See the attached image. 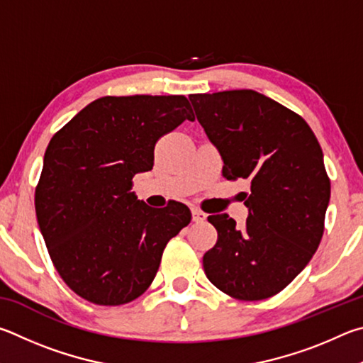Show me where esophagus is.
Masks as SVG:
<instances>
[{
  "label": "esophagus",
  "instance_id": "esophagus-1",
  "mask_svg": "<svg viewBox=\"0 0 363 363\" xmlns=\"http://www.w3.org/2000/svg\"><path fill=\"white\" fill-rule=\"evenodd\" d=\"M191 213H193V221H196V223H199V221H204L206 220V217L207 215L202 212V211H199V208H191Z\"/></svg>",
  "mask_w": 363,
  "mask_h": 363
}]
</instances>
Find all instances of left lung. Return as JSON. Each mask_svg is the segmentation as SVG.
Instances as JSON below:
<instances>
[{"mask_svg": "<svg viewBox=\"0 0 363 363\" xmlns=\"http://www.w3.org/2000/svg\"><path fill=\"white\" fill-rule=\"evenodd\" d=\"M189 100L223 159V177L250 182L244 228L226 213L208 217L218 239L202 258L206 276L236 300H266L306 268L320 244L330 201L322 148L300 114L250 89Z\"/></svg>", "mask_w": 363, "mask_h": 363, "instance_id": "1", "label": "left lung"}]
</instances>
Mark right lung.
<instances>
[{"mask_svg":"<svg viewBox=\"0 0 363 363\" xmlns=\"http://www.w3.org/2000/svg\"><path fill=\"white\" fill-rule=\"evenodd\" d=\"M194 121L185 95L101 97L50 138L35 191L36 218L57 272L100 306L150 287L162 252L191 221L182 202L152 208L132 178L155 164V145Z\"/></svg>","mask_w":363,"mask_h":363,"instance_id":"add662e5","label":"right lung"}]
</instances>
